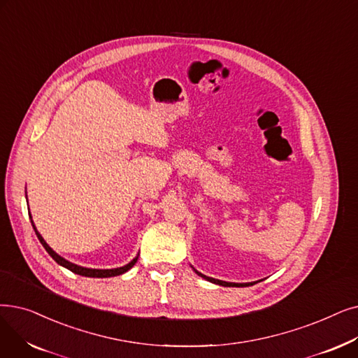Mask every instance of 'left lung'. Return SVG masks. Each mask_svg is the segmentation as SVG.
Returning <instances> with one entry per match:
<instances>
[{
	"label": "left lung",
	"instance_id": "left-lung-1",
	"mask_svg": "<svg viewBox=\"0 0 358 358\" xmlns=\"http://www.w3.org/2000/svg\"><path fill=\"white\" fill-rule=\"evenodd\" d=\"M192 268H193V266H192ZM193 271H194L199 276H201L203 279H206V281H209V282H212V284H216V285H222V287H250V285L256 284V282H245V284L227 282V281H221V279H215V278H210V276H206V275H203V273H200V272H199V271H196L194 268H193Z\"/></svg>",
	"mask_w": 358,
	"mask_h": 358
}]
</instances>
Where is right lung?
Instances as JSON below:
<instances>
[{
	"label": "right lung",
	"mask_w": 358,
	"mask_h": 358,
	"mask_svg": "<svg viewBox=\"0 0 358 358\" xmlns=\"http://www.w3.org/2000/svg\"><path fill=\"white\" fill-rule=\"evenodd\" d=\"M29 216H30V222H32V227H34V229H35V232H36V236H38L41 244L45 247V250L48 252V255L58 263L59 266H63V268L71 271L73 273L82 275V276H87V278H110V276H117V275H122V273H126L127 271H130V269L136 265V262H137V259H138V255H137L131 262L127 263V265H124V266H121V268H114V269H92V268L79 266V265H76V263H71V262H69L67 259L61 257L58 253H55V252L52 250V248L48 245V243H46V241L43 240V237L39 234V231L36 229V227H35V224H34V221H32V215H29Z\"/></svg>",
	"instance_id": "add662e5"
}]
</instances>
